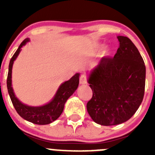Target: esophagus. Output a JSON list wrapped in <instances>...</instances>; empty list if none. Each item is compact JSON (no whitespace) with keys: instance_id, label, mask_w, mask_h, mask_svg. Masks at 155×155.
Instances as JSON below:
<instances>
[{"instance_id":"34e87169","label":"esophagus","mask_w":155,"mask_h":155,"mask_svg":"<svg viewBox=\"0 0 155 155\" xmlns=\"http://www.w3.org/2000/svg\"><path fill=\"white\" fill-rule=\"evenodd\" d=\"M87 78L86 75L81 74L80 77V84H87Z\"/></svg>"}]
</instances>
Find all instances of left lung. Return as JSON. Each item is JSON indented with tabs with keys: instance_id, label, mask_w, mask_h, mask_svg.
<instances>
[{
	"instance_id": "left-lung-1",
	"label": "left lung",
	"mask_w": 155,
	"mask_h": 155,
	"mask_svg": "<svg viewBox=\"0 0 155 155\" xmlns=\"http://www.w3.org/2000/svg\"><path fill=\"white\" fill-rule=\"evenodd\" d=\"M120 47L113 57H105L88 79L92 97L88 114L96 124L113 126L134 116L141 104L146 68L137 48L128 37L118 36Z\"/></svg>"
}]
</instances>
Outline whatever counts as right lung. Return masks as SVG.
Returning <instances> with one entry per match:
<instances>
[{
	"mask_svg": "<svg viewBox=\"0 0 155 155\" xmlns=\"http://www.w3.org/2000/svg\"><path fill=\"white\" fill-rule=\"evenodd\" d=\"M28 41L29 39H24L11 59L9 68H8V78H7V87L12 104L19 116L32 124H38V125H46L55 121L63 113L66 101L71 95H72V94L76 91L77 87H78L79 74H76L69 81H65L60 86L55 97L50 103L39 107H31L19 102L18 99L14 94L12 87V65L21 51V48L26 44V42H28Z\"/></svg>",
	"mask_w": 155,
	"mask_h": 155,
	"instance_id": "add662e5",
	"label": "right lung"
}]
</instances>
